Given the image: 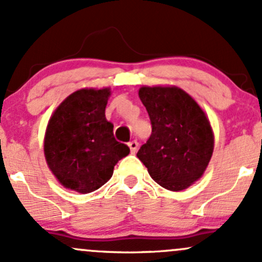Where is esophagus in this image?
Returning <instances> with one entry per match:
<instances>
[{"label":"esophagus","instance_id":"obj_1","mask_svg":"<svg viewBox=\"0 0 262 262\" xmlns=\"http://www.w3.org/2000/svg\"><path fill=\"white\" fill-rule=\"evenodd\" d=\"M138 145H139V144H138V141H137V140H132V141H129V143H128V146H129V148H130L132 154H135V152H137V150H138Z\"/></svg>","mask_w":262,"mask_h":262}]
</instances>
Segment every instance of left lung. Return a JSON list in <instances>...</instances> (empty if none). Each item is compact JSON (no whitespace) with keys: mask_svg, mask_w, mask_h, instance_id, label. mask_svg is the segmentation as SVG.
Segmentation results:
<instances>
[{"mask_svg":"<svg viewBox=\"0 0 262 262\" xmlns=\"http://www.w3.org/2000/svg\"><path fill=\"white\" fill-rule=\"evenodd\" d=\"M139 97L152 130L138 159L164 188L175 192L188 188L202 177L214 149L208 117L177 86H143Z\"/></svg>","mask_w":262,"mask_h":262,"instance_id":"obj_1","label":"left lung"}]
</instances>
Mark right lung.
<instances>
[{
  "mask_svg": "<svg viewBox=\"0 0 262 262\" xmlns=\"http://www.w3.org/2000/svg\"><path fill=\"white\" fill-rule=\"evenodd\" d=\"M110 96V87L77 90L59 104L48 122L45 160L65 188L82 194L96 191L130 151L114 139L113 124L106 119Z\"/></svg>",
  "mask_w": 262,
  "mask_h": 262,
  "instance_id": "add662e5",
  "label": "right lung"
}]
</instances>
